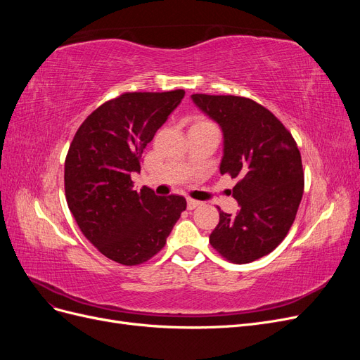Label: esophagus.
<instances>
[{
	"mask_svg": "<svg viewBox=\"0 0 360 360\" xmlns=\"http://www.w3.org/2000/svg\"><path fill=\"white\" fill-rule=\"evenodd\" d=\"M200 204H201L200 201H197V200H192V198H189V200H188V210H193V209H197V207H198Z\"/></svg>",
	"mask_w": 360,
	"mask_h": 360,
	"instance_id": "1",
	"label": "esophagus"
}]
</instances>
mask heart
<instances>
[{"label":"heart","mask_w":360,"mask_h":360,"mask_svg":"<svg viewBox=\"0 0 360 360\" xmlns=\"http://www.w3.org/2000/svg\"><path fill=\"white\" fill-rule=\"evenodd\" d=\"M195 124H212V123H210V122H207V120H202V118H200L198 122L195 123Z\"/></svg>","instance_id":"1"}]
</instances>
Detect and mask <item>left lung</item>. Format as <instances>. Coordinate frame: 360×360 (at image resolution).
<instances>
[{
	"label": "left lung",
	"mask_w": 360,
	"mask_h": 360,
	"mask_svg": "<svg viewBox=\"0 0 360 360\" xmlns=\"http://www.w3.org/2000/svg\"><path fill=\"white\" fill-rule=\"evenodd\" d=\"M192 101L221 126V174L238 180L233 197L240 210L219 212L210 245L234 264L250 263L284 240L296 219L304 186L300 151L285 126L252 99L192 94Z\"/></svg>",
	"instance_id": "8db88e82"
}]
</instances>
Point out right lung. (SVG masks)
Returning <instances> with one entry per match:
<instances>
[{"label": "right lung", "mask_w": 360, "mask_h": 360, "mask_svg": "<svg viewBox=\"0 0 360 360\" xmlns=\"http://www.w3.org/2000/svg\"><path fill=\"white\" fill-rule=\"evenodd\" d=\"M184 90L123 93L94 110L76 130L64 163V191L82 234L123 266L143 264L165 246L186 200L134 189L146 146Z\"/></svg>", "instance_id": "obj_1"}]
</instances>
